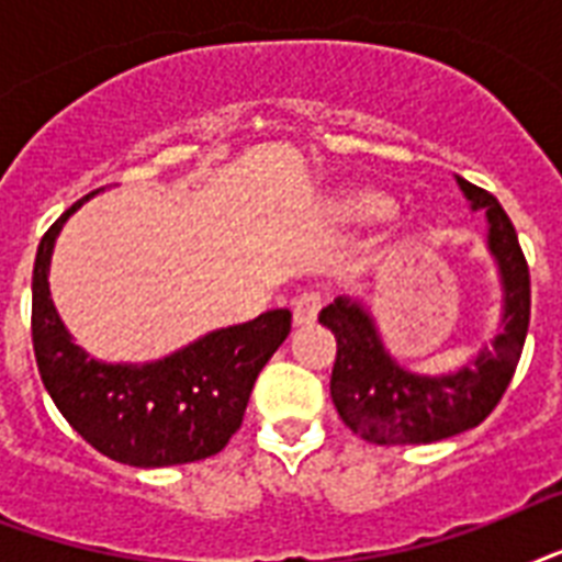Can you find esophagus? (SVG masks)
I'll return each instance as SVG.
<instances>
[{
    "label": "esophagus",
    "instance_id": "esophagus-1",
    "mask_svg": "<svg viewBox=\"0 0 562 562\" xmlns=\"http://www.w3.org/2000/svg\"><path fill=\"white\" fill-rule=\"evenodd\" d=\"M294 326H312L315 324L317 312H321V294H315V291H308V294H300L297 300H294Z\"/></svg>",
    "mask_w": 562,
    "mask_h": 562
}]
</instances>
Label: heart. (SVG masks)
<instances>
[{"mask_svg":"<svg viewBox=\"0 0 562 562\" xmlns=\"http://www.w3.org/2000/svg\"><path fill=\"white\" fill-rule=\"evenodd\" d=\"M396 212V203L393 198H387L379 189L370 187H356L344 189L329 201L326 206V215L333 224H341V227H370V224H379V221H387Z\"/></svg>","mask_w":562,"mask_h":562,"instance_id":"obj_1","label":"heart"}]
</instances>
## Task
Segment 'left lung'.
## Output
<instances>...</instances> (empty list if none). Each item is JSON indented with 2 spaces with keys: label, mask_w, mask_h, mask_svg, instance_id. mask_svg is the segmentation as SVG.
I'll return each instance as SVG.
<instances>
[{
  "label": "left lung",
  "mask_w": 562,
  "mask_h": 562,
  "mask_svg": "<svg viewBox=\"0 0 562 562\" xmlns=\"http://www.w3.org/2000/svg\"><path fill=\"white\" fill-rule=\"evenodd\" d=\"M472 212L487 218V250L502 282V317L490 347L449 373H414L393 359L361 300L335 297L317 321L335 335L329 393L341 419L370 443H435L475 428L514 379L531 321V277L502 203L470 180L454 178Z\"/></svg>",
  "instance_id": "1"
}]
</instances>
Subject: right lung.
Masks as SVG:
<instances>
[{
  "label": "right lung",
  "instance_id": "right-lung-1",
  "mask_svg": "<svg viewBox=\"0 0 562 562\" xmlns=\"http://www.w3.org/2000/svg\"><path fill=\"white\" fill-rule=\"evenodd\" d=\"M92 194L48 227L34 259L31 338L43 384L69 426L113 461L143 470L203 461L241 426L256 375L289 338L291 312L271 308L145 364L92 359L75 344L48 291L57 236Z\"/></svg>",
  "mask_w": 562,
  "mask_h": 562
}]
</instances>
